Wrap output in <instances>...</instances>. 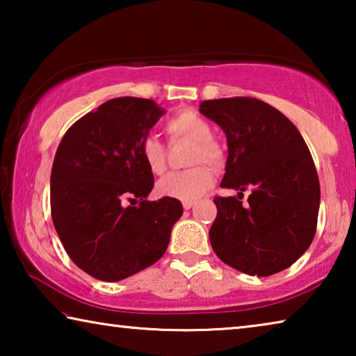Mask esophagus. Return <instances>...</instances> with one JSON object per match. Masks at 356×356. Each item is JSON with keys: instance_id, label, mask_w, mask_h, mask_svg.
<instances>
[{"instance_id": "obj_1", "label": "esophagus", "mask_w": 356, "mask_h": 356, "mask_svg": "<svg viewBox=\"0 0 356 356\" xmlns=\"http://www.w3.org/2000/svg\"><path fill=\"white\" fill-rule=\"evenodd\" d=\"M193 204H195L193 201H184V209L185 210H190L193 207Z\"/></svg>"}]
</instances>
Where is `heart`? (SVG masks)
<instances>
[{"label":"heart","instance_id":"b5f03b06","mask_svg":"<svg viewBox=\"0 0 356 356\" xmlns=\"http://www.w3.org/2000/svg\"><path fill=\"white\" fill-rule=\"evenodd\" d=\"M166 131L172 140H188L193 143L188 165L207 163L218 168L225 154L212 136V129L196 113L184 111L172 116L166 124ZM140 154L147 170L152 174H163L166 170V147L154 136H146L140 144ZM213 185V172L206 165L186 171L171 172L156 184L161 196L179 201H196Z\"/></svg>","mask_w":356,"mask_h":356}]
</instances>
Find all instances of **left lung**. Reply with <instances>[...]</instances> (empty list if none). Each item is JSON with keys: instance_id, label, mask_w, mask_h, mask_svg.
Segmentation results:
<instances>
[{"instance_id": "1", "label": "left lung", "mask_w": 356, "mask_h": 356, "mask_svg": "<svg viewBox=\"0 0 356 356\" xmlns=\"http://www.w3.org/2000/svg\"><path fill=\"white\" fill-rule=\"evenodd\" d=\"M204 116L227 141L222 188L251 190L248 206L215 197L218 213L209 231L215 254L251 276L286 270L314 238L321 185L303 136L284 114L262 100H204Z\"/></svg>"}]
</instances>
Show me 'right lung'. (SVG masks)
Masks as SVG:
<instances>
[{
  "label": "right lung",
  "mask_w": 356,
  "mask_h": 356,
  "mask_svg": "<svg viewBox=\"0 0 356 356\" xmlns=\"http://www.w3.org/2000/svg\"><path fill=\"white\" fill-rule=\"evenodd\" d=\"M163 114L149 99H111L59 143L50 179L53 225L76 267L100 281L125 280L159 261L184 213L179 200L147 201L154 174L140 144Z\"/></svg>",
  "instance_id": "right-lung-1"
}]
</instances>
